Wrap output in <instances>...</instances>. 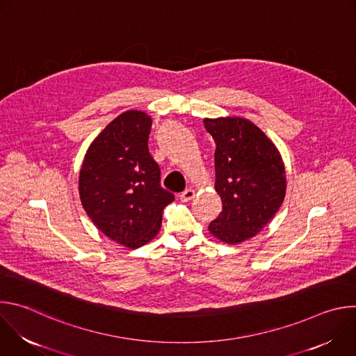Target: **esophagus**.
Segmentation results:
<instances>
[{"label": "esophagus", "instance_id": "obj_1", "mask_svg": "<svg viewBox=\"0 0 356 356\" xmlns=\"http://www.w3.org/2000/svg\"><path fill=\"white\" fill-rule=\"evenodd\" d=\"M194 195H195V191H194L193 188H186V190L180 194V200L184 201V202H187V201H190L191 198H194Z\"/></svg>", "mask_w": 356, "mask_h": 356}]
</instances>
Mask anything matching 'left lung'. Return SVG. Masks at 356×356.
I'll return each mask as SVG.
<instances>
[{
	"instance_id": "obj_1",
	"label": "left lung",
	"mask_w": 356,
	"mask_h": 356,
	"mask_svg": "<svg viewBox=\"0 0 356 356\" xmlns=\"http://www.w3.org/2000/svg\"><path fill=\"white\" fill-rule=\"evenodd\" d=\"M216 142V191L221 214L209 231L222 242L239 243L261 232L286 195V170L275 143L249 120L204 118Z\"/></svg>"
}]
</instances>
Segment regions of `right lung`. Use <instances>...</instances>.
I'll list each match as a JSON object with an SVG mask.
<instances>
[{"label":"right lung","mask_w":356,"mask_h":356,"mask_svg":"<svg viewBox=\"0 0 356 356\" xmlns=\"http://www.w3.org/2000/svg\"><path fill=\"white\" fill-rule=\"evenodd\" d=\"M150 127L146 113L118 115L88 146L79 176L87 216L104 235L128 248L156 236L163 209L175 200L161 186L159 165L149 154Z\"/></svg>","instance_id":"right-lung-1"}]
</instances>
